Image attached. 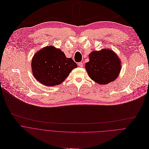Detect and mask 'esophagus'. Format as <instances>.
Here are the masks:
<instances>
[{"label":"esophagus","mask_w":149,"mask_h":149,"mask_svg":"<svg viewBox=\"0 0 149 149\" xmlns=\"http://www.w3.org/2000/svg\"><path fill=\"white\" fill-rule=\"evenodd\" d=\"M78 66H79V67H83V63H82V62H80V63H78Z\"/></svg>","instance_id":"obj_1"}]
</instances>
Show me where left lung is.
I'll list each match as a JSON object with an SVG mask.
<instances>
[{
	"label": "left lung",
	"mask_w": 149,
	"mask_h": 149,
	"mask_svg": "<svg viewBox=\"0 0 149 149\" xmlns=\"http://www.w3.org/2000/svg\"><path fill=\"white\" fill-rule=\"evenodd\" d=\"M85 68L93 80L99 84H106L117 78L121 70V62L111 50L93 51L89 54Z\"/></svg>",
	"instance_id": "1"
}]
</instances>
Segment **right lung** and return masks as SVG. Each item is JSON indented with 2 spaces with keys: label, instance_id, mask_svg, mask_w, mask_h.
Listing matches in <instances>:
<instances>
[{
  "label": "right lung",
  "instance_id": "add662e5",
  "mask_svg": "<svg viewBox=\"0 0 149 149\" xmlns=\"http://www.w3.org/2000/svg\"><path fill=\"white\" fill-rule=\"evenodd\" d=\"M31 65L36 79L47 86L61 84L71 71L77 67L72 58H67L61 50L52 46L35 53Z\"/></svg>",
  "mask_w": 149,
  "mask_h": 149
}]
</instances>
